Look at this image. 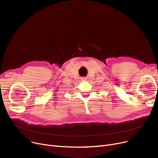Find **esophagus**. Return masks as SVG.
<instances>
[{
	"label": "esophagus",
	"mask_w": 158,
	"mask_h": 158,
	"mask_svg": "<svg viewBox=\"0 0 158 158\" xmlns=\"http://www.w3.org/2000/svg\"><path fill=\"white\" fill-rule=\"evenodd\" d=\"M81 80H83V81L87 80V78H86V77H82V78H81Z\"/></svg>",
	"instance_id": "esophagus-1"
}]
</instances>
